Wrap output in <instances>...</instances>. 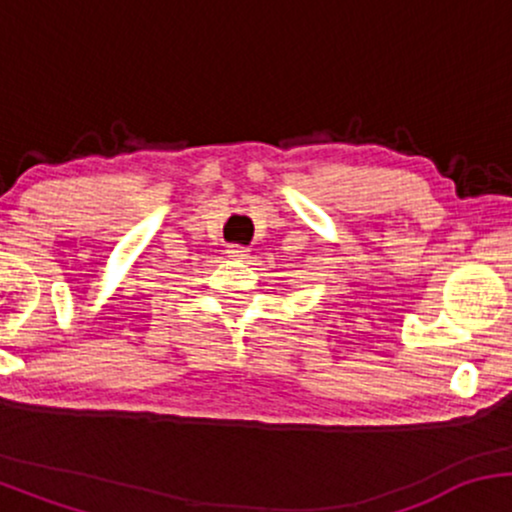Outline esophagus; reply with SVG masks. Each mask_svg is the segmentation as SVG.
I'll return each instance as SVG.
<instances>
[{"label":"esophagus","instance_id":"esophagus-1","mask_svg":"<svg viewBox=\"0 0 512 512\" xmlns=\"http://www.w3.org/2000/svg\"><path fill=\"white\" fill-rule=\"evenodd\" d=\"M228 257H233V260H245V257L250 255V250L245 248V245H228Z\"/></svg>","mask_w":512,"mask_h":512}]
</instances>
